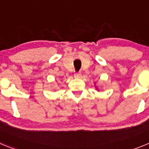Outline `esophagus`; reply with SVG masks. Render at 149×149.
Instances as JSON below:
<instances>
[{
  "label": "esophagus",
  "mask_w": 149,
  "mask_h": 149,
  "mask_svg": "<svg viewBox=\"0 0 149 149\" xmlns=\"http://www.w3.org/2000/svg\"><path fill=\"white\" fill-rule=\"evenodd\" d=\"M74 77H75V78H80L81 77V73L80 72H75L74 74Z\"/></svg>",
  "instance_id": "1"
}]
</instances>
